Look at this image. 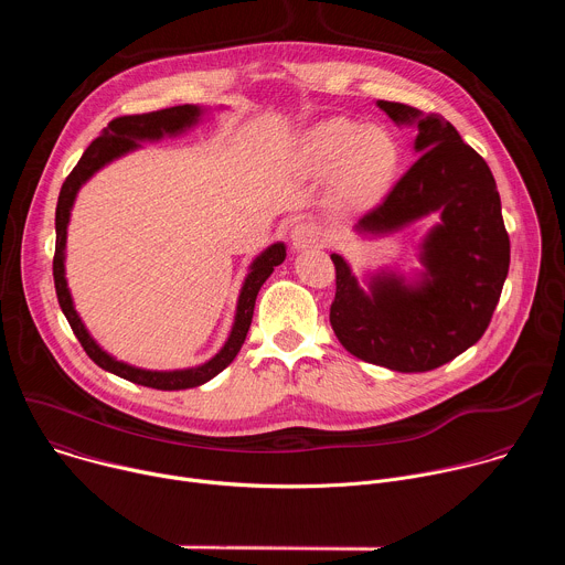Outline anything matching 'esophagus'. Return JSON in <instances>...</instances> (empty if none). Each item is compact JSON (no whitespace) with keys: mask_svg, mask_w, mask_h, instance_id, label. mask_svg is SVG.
<instances>
[{"mask_svg":"<svg viewBox=\"0 0 565 565\" xmlns=\"http://www.w3.org/2000/svg\"><path fill=\"white\" fill-rule=\"evenodd\" d=\"M290 241L295 250H306L312 246H319L324 241V232L315 223V221H299L292 230H290Z\"/></svg>","mask_w":565,"mask_h":565,"instance_id":"1","label":"esophagus"}]
</instances>
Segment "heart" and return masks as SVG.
Here are the masks:
<instances>
[{
    "label": "heart",
    "instance_id": "heart-1",
    "mask_svg": "<svg viewBox=\"0 0 565 565\" xmlns=\"http://www.w3.org/2000/svg\"><path fill=\"white\" fill-rule=\"evenodd\" d=\"M301 166L312 174L335 170V194L347 205H369L386 194L399 166L395 138L351 118L312 125L299 140Z\"/></svg>",
    "mask_w": 565,
    "mask_h": 565
}]
</instances>
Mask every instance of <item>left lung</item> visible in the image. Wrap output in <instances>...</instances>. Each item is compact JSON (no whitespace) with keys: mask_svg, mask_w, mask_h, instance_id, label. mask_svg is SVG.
I'll return each instance as SVG.
<instances>
[{"mask_svg":"<svg viewBox=\"0 0 565 565\" xmlns=\"http://www.w3.org/2000/svg\"><path fill=\"white\" fill-rule=\"evenodd\" d=\"M397 125L418 129L420 153L384 201L355 230L388 234L438 214L420 246L423 279L407 284L377 273L364 292L340 255L331 327L355 358L399 373H423L451 362L488 331L510 270V236L497 181L451 122L402 103L377 100Z\"/></svg>","mask_w":565,"mask_h":565,"instance_id":"obj_1","label":"left lung"}]
</instances>
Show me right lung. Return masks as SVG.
Masks as SVG:
<instances>
[{
    "label": "right lung",
    "mask_w": 565,
    "mask_h": 565,
    "mask_svg": "<svg viewBox=\"0 0 565 565\" xmlns=\"http://www.w3.org/2000/svg\"><path fill=\"white\" fill-rule=\"evenodd\" d=\"M201 114H203V109L196 107V105H179V107L160 109V111H151V114L120 116V118L111 120L103 129V134L87 147V151L83 153V158L77 160V166L73 168V172L62 183V190H60V196H57V207H55L53 281H55V292H57L60 308H62L64 317L68 319V324H71L77 342L83 344L87 355L100 369H105V371H109V373H114L118 377H125L129 382H136V384H142V386H151V388H160V391H181V388L199 386V384L212 380L214 375H218L236 358V353L241 351V347H244V342H246L259 288L273 275L275 266H279L286 259V246L284 244H273L270 248H266L253 262L250 273H248V277L244 281V288H241L238 301H236V315H234V324H232L230 338H227L223 349L212 360H207L205 364L194 366V369L147 371V369H136L131 364L118 362L116 358L105 353L96 344V340L89 335V331L85 329L83 319L77 317V312L73 308L71 292L66 288V277H64L66 225H68V216H71V207H73L77 190L83 188L100 168L111 163L114 158H118V156L140 147L142 140H158V138H163V136H177V134L190 129L192 125L199 122Z\"/></svg>",
    "instance_id": "add662e5"
}]
</instances>
